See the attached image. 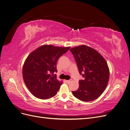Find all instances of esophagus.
I'll return each instance as SVG.
<instances>
[{"mask_svg": "<svg viewBox=\"0 0 130 130\" xmlns=\"http://www.w3.org/2000/svg\"><path fill=\"white\" fill-rule=\"evenodd\" d=\"M66 83H70V82H71V80H66Z\"/></svg>", "mask_w": 130, "mask_h": 130, "instance_id": "1", "label": "esophagus"}]
</instances>
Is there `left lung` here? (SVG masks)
Masks as SVG:
<instances>
[{
	"label": "left lung",
	"instance_id": "8db88e82",
	"mask_svg": "<svg viewBox=\"0 0 130 130\" xmlns=\"http://www.w3.org/2000/svg\"><path fill=\"white\" fill-rule=\"evenodd\" d=\"M73 54L80 75L79 88L72 93L83 101H93L106 89L109 78V69L103 56L94 49L85 45L70 50Z\"/></svg>",
	"mask_w": 130,
	"mask_h": 130
}]
</instances>
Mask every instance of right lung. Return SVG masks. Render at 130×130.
Listing matches in <instances>:
<instances>
[{"mask_svg": "<svg viewBox=\"0 0 130 130\" xmlns=\"http://www.w3.org/2000/svg\"><path fill=\"white\" fill-rule=\"evenodd\" d=\"M70 48L51 45L40 46L26 59L22 69L25 84L30 92L41 99L55 96L62 84L56 79V63L60 57Z\"/></svg>", "mask_w": 130, "mask_h": 130, "instance_id": "obj_1", "label": "right lung"}]
</instances>
